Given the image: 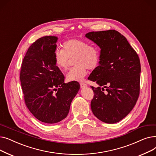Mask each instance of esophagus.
Listing matches in <instances>:
<instances>
[{
  "instance_id": "1",
  "label": "esophagus",
  "mask_w": 156,
  "mask_h": 156,
  "mask_svg": "<svg viewBox=\"0 0 156 156\" xmlns=\"http://www.w3.org/2000/svg\"><path fill=\"white\" fill-rule=\"evenodd\" d=\"M80 87H81V88H84V87H87V84H84V83H80Z\"/></svg>"
}]
</instances>
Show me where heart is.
I'll return each mask as SVG.
<instances>
[{
	"label": "heart",
	"instance_id": "1",
	"mask_svg": "<svg viewBox=\"0 0 156 156\" xmlns=\"http://www.w3.org/2000/svg\"><path fill=\"white\" fill-rule=\"evenodd\" d=\"M62 49H57L54 53V61L58 69L65 70L68 69L70 58L76 57L74 65L66 74L68 81H81L86 76L87 68L94 69L99 65L100 51L93 44L80 39H70L63 44Z\"/></svg>",
	"mask_w": 156,
	"mask_h": 156
}]
</instances>
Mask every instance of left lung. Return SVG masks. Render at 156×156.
<instances>
[{
	"instance_id": "1",
	"label": "left lung",
	"mask_w": 156,
	"mask_h": 156,
	"mask_svg": "<svg viewBox=\"0 0 156 156\" xmlns=\"http://www.w3.org/2000/svg\"><path fill=\"white\" fill-rule=\"evenodd\" d=\"M86 37L101 49L99 65L88 77L100 86L91 87L94 94L92 112L102 122L116 123L131 112L138 100L140 58L126 38L115 30L91 32Z\"/></svg>"
}]
</instances>
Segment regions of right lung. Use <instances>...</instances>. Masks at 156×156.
Masks as SVG:
<instances>
[{"label": "right lung", "mask_w": 156, "mask_h": 156, "mask_svg": "<svg viewBox=\"0 0 156 156\" xmlns=\"http://www.w3.org/2000/svg\"><path fill=\"white\" fill-rule=\"evenodd\" d=\"M58 37L45 36L29 47L22 62L20 81L26 106L34 116L47 124L67 116L71 102L78 93L77 81L65 83L56 66L54 53Z\"/></svg>", "instance_id": "right-lung-1"}]
</instances>
